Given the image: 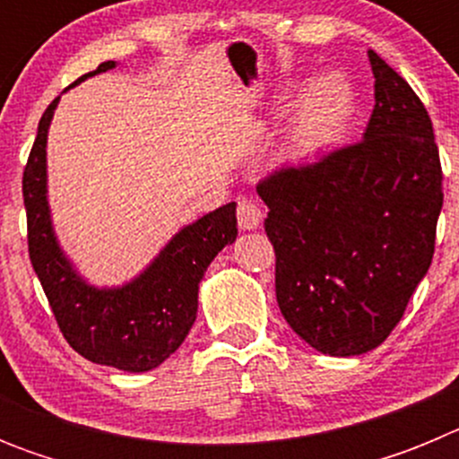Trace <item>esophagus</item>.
Here are the masks:
<instances>
[{
	"label": "esophagus",
	"mask_w": 459,
	"mask_h": 459,
	"mask_svg": "<svg viewBox=\"0 0 459 459\" xmlns=\"http://www.w3.org/2000/svg\"><path fill=\"white\" fill-rule=\"evenodd\" d=\"M237 218H238V227H241L243 232H248V230H257L262 218H264V213H262V209H259L253 200L241 197L237 204Z\"/></svg>",
	"instance_id": "34e87169"
}]
</instances>
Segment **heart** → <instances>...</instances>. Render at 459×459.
Instances as JSON below:
<instances>
[{"mask_svg":"<svg viewBox=\"0 0 459 459\" xmlns=\"http://www.w3.org/2000/svg\"><path fill=\"white\" fill-rule=\"evenodd\" d=\"M351 89L338 75H324L299 100L290 137V156L296 160L317 156L333 144L351 115Z\"/></svg>","mask_w":459,"mask_h":459,"instance_id":"b5f03b06","label":"heart"}]
</instances>
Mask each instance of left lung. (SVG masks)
Listing matches in <instances>:
<instances>
[{
    "label": "left lung",
    "instance_id": "1",
    "mask_svg": "<svg viewBox=\"0 0 459 459\" xmlns=\"http://www.w3.org/2000/svg\"><path fill=\"white\" fill-rule=\"evenodd\" d=\"M363 140L259 181L275 250V299L296 335L328 356L379 347L435 255L439 149L428 109L375 50Z\"/></svg>",
    "mask_w": 459,
    "mask_h": 459
}]
</instances>
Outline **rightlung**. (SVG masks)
<instances>
[{"label":"right lung","mask_w":459,"mask_h":459,"mask_svg":"<svg viewBox=\"0 0 459 459\" xmlns=\"http://www.w3.org/2000/svg\"><path fill=\"white\" fill-rule=\"evenodd\" d=\"M103 62L71 84L115 68ZM59 99L39 121L22 174L30 259L50 301L59 331L73 350L99 366L147 372L179 350L197 317V291L206 266L237 241V204L186 225L137 278L121 287H93L59 248L48 204V128Z\"/></svg>","instance_id":"1"}]
</instances>
